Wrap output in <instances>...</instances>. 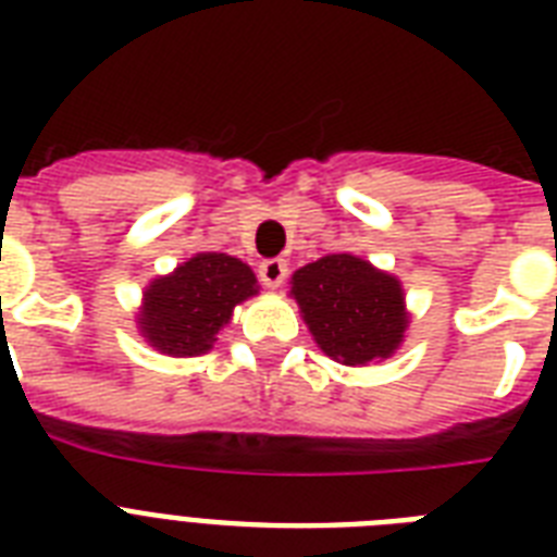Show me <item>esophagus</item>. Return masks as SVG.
Masks as SVG:
<instances>
[{
  "label": "esophagus",
  "instance_id": "esophagus-1",
  "mask_svg": "<svg viewBox=\"0 0 557 557\" xmlns=\"http://www.w3.org/2000/svg\"><path fill=\"white\" fill-rule=\"evenodd\" d=\"M257 274H260L262 286L277 288V286H283V280H286L288 265H286V260H262L260 269H257Z\"/></svg>",
  "mask_w": 557,
  "mask_h": 557
}]
</instances>
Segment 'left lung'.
Here are the masks:
<instances>
[{"label": "left lung", "instance_id": "left-lung-1", "mask_svg": "<svg viewBox=\"0 0 557 557\" xmlns=\"http://www.w3.org/2000/svg\"><path fill=\"white\" fill-rule=\"evenodd\" d=\"M318 347L335 361L356 367L387 358L405 338L401 286L352 253H330L292 277Z\"/></svg>", "mask_w": 557, "mask_h": 557}]
</instances>
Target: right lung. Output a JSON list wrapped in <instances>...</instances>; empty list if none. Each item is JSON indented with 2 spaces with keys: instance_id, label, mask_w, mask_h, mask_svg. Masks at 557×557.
Masks as SVG:
<instances>
[{
  "instance_id": "1",
  "label": "right lung",
  "mask_w": 557,
  "mask_h": 557,
  "mask_svg": "<svg viewBox=\"0 0 557 557\" xmlns=\"http://www.w3.org/2000/svg\"><path fill=\"white\" fill-rule=\"evenodd\" d=\"M257 295L253 271L227 253H196L144 295V338L168 356L208 352L236 304Z\"/></svg>"
}]
</instances>
